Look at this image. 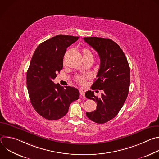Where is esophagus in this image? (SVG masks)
<instances>
[{
    "mask_svg": "<svg viewBox=\"0 0 159 159\" xmlns=\"http://www.w3.org/2000/svg\"><path fill=\"white\" fill-rule=\"evenodd\" d=\"M80 94L82 97H84L85 96V92L83 90H80Z\"/></svg>",
    "mask_w": 159,
    "mask_h": 159,
    "instance_id": "obj_1",
    "label": "esophagus"
}]
</instances>
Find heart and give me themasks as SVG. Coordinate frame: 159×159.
Returning <instances> with one entry per match:
<instances>
[{
    "label": "heart",
    "mask_w": 159,
    "mask_h": 159,
    "mask_svg": "<svg viewBox=\"0 0 159 159\" xmlns=\"http://www.w3.org/2000/svg\"><path fill=\"white\" fill-rule=\"evenodd\" d=\"M70 51V50H68L66 52V53H65V55L64 56V58H63V62L64 63H65V61L66 60V58L68 55H69ZM82 55H83V57H84V59H85V58H88V57H89L90 56H93V54H92L91 52H90V50L87 48H84L82 49ZM75 80L78 82H79L80 84H84L85 82V77L83 76V75H77L75 77Z\"/></svg>",
    "instance_id": "heart-1"
}]
</instances>
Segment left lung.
Wrapping results in <instances>:
<instances>
[{"label":"left lung","mask_w":159,"mask_h":159,"mask_svg":"<svg viewBox=\"0 0 159 159\" xmlns=\"http://www.w3.org/2000/svg\"><path fill=\"white\" fill-rule=\"evenodd\" d=\"M85 41L92 47L100 58L98 79L92 89L103 90L99 98L93 91L85 93V97L97 102V108L86 112L91 121L103 124L114 118L122 108L128 94L130 70L127 58L119 45L108 38L85 37Z\"/></svg>","instance_id":"8db88e82"}]
</instances>
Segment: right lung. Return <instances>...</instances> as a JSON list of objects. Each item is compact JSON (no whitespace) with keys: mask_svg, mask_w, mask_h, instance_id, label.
I'll return each instance as SVG.
<instances>
[{"mask_svg":"<svg viewBox=\"0 0 159 159\" xmlns=\"http://www.w3.org/2000/svg\"><path fill=\"white\" fill-rule=\"evenodd\" d=\"M79 37L57 35L38 45L26 74L27 88L31 103L38 114L48 120L61 118L70 104L79 98L74 87L60 86L53 80L63 69L66 48Z\"/></svg>","mask_w":159,"mask_h":159,"instance_id":"right-lung-1","label":"right lung"}]
</instances>
